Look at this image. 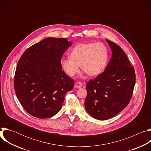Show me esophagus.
I'll return each mask as SVG.
<instances>
[{
    "mask_svg": "<svg viewBox=\"0 0 151 151\" xmlns=\"http://www.w3.org/2000/svg\"><path fill=\"white\" fill-rule=\"evenodd\" d=\"M82 83L81 82L79 81H77L75 82V85H74V87L75 88H80L81 87H82Z\"/></svg>",
    "mask_w": 151,
    "mask_h": 151,
    "instance_id": "1",
    "label": "esophagus"
}]
</instances>
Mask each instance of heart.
<instances>
[{"label": "heart", "mask_w": 151, "mask_h": 151, "mask_svg": "<svg viewBox=\"0 0 151 151\" xmlns=\"http://www.w3.org/2000/svg\"><path fill=\"white\" fill-rule=\"evenodd\" d=\"M70 55L71 57H61L60 61L61 68L66 74L70 76L75 75L81 65L88 75L96 76L106 66L108 51L100 42L84 43L75 46L70 51Z\"/></svg>", "instance_id": "b5f03b06"}]
</instances>
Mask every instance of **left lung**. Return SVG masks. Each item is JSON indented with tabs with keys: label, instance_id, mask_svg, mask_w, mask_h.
<instances>
[{
	"label": "left lung",
	"instance_id": "left-lung-1",
	"mask_svg": "<svg viewBox=\"0 0 151 151\" xmlns=\"http://www.w3.org/2000/svg\"><path fill=\"white\" fill-rule=\"evenodd\" d=\"M112 57L103 73L87 83L85 100L87 112L98 120H106L118 115L130 101L136 82L134 68L123 50L106 40Z\"/></svg>",
	"mask_w": 151,
	"mask_h": 151
}]
</instances>
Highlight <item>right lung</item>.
Masks as SVG:
<instances>
[{"instance_id": "right-lung-1", "label": "right lung", "mask_w": 151, "mask_h": 151, "mask_svg": "<svg viewBox=\"0 0 151 151\" xmlns=\"http://www.w3.org/2000/svg\"><path fill=\"white\" fill-rule=\"evenodd\" d=\"M72 45L66 38L47 37L32 45L20 57L14 78L16 96L25 111L41 119L61 109L64 96L74 81L62 70L60 61Z\"/></svg>"}]
</instances>
